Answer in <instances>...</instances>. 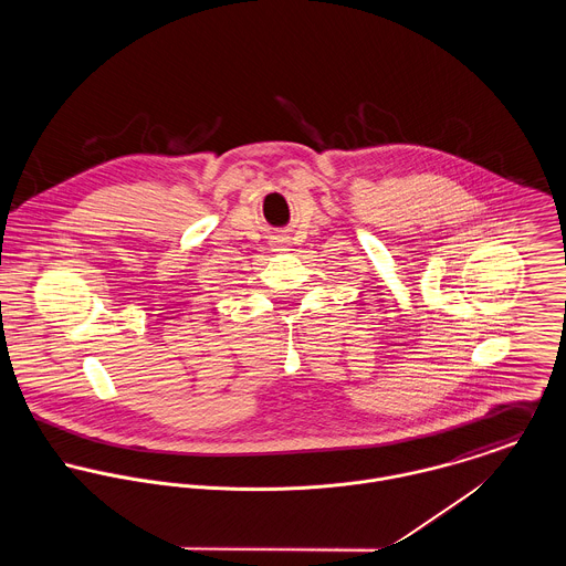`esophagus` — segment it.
Listing matches in <instances>:
<instances>
[{
  "label": "esophagus",
  "mask_w": 566,
  "mask_h": 566,
  "mask_svg": "<svg viewBox=\"0 0 566 566\" xmlns=\"http://www.w3.org/2000/svg\"><path fill=\"white\" fill-rule=\"evenodd\" d=\"M272 250H276V252L290 250V238H285V235H274V238H272Z\"/></svg>",
  "instance_id": "obj_1"
}]
</instances>
